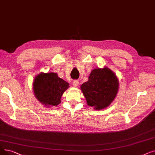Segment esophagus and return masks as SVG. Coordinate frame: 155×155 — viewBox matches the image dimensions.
I'll return each mask as SVG.
<instances>
[{
  "instance_id": "obj_1",
  "label": "esophagus",
  "mask_w": 155,
  "mask_h": 155,
  "mask_svg": "<svg viewBox=\"0 0 155 155\" xmlns=\"http://www.w3.org/2000/svg\"><path fill=\"white\" fill-rule=\"evenodd\" d=\"M78 84H79V82H78V80H75L73 82V87H77L78 85Z\"/></svg>"
}]
</instances>
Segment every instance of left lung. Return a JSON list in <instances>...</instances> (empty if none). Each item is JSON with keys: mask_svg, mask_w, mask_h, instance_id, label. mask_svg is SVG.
Listing matches in <instances>:
<instances>
[{"mask_svg": "<svg viewBox=\"0 0 155 155\" xmlns=\"http://www.w3.org/2000/svg\"><path fill=\"white\" fill-rule=\"evenodd\" d=\"M119 87V82L111 70L94 69L88 81L80 86L87 103L95 110H101L109 106L115 99Z\"/></svg>", "mask_w": 155, "mask_h": 155, "instance_id": "obj_1", "label": "left lung"}]
</instances>
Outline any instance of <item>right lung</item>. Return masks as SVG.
I'll return each instance as SVG.
<instances>
[{"label":"right lung","mask_w":155,"mask_h":155,"mask_svg":"<svg viewBox=\"0 0 155 155\" xmlns=\"http://www.w3.org/2000/svg\"><path fill=\"white\" fill-rule=\"evenodd\" d=\"M69 85L56 73H40L33 81V92L36 99L45 106H57Z\"/></svg>","instance_id":"obj_1"}]
</instances>
